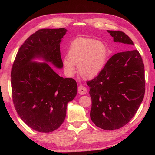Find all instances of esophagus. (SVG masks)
I'll list each match as a JSON object with an SVG mask.
<instances>
[{
  "instance_id": "1",
  "label": "esophagus",
  "mask_w": 155,
  "mask_h": 155,
  "mask_svg": "<svg viewBox=\"0 0 155 155\" xmlns=\"http://www.w3.org/2000/svg\"><path fill=\"white\" fill-rule=\"evenodd\" d=\"M87 92V89L85 87L80 85L78 87V93L80 95H84Z\"/></svg>"
}]
</instances>
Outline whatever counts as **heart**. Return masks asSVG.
<instances>
[{
    "label": "heart",
    "instance_id": "b5f03b06",
    "mask_svg": "<svg viewBox=\"0 0 155 155\" xmlns=\"http://www.w3.org/2000/svg\"><path fill=\"white\" fill-rule=\"evenodd\" d=\"M108 55V48L103 42L79 37L70 45L67 58L63 60L64 72L68 76H73L76 72L75 65H78L83 78H94L104 68Z\"/></svg>",
    "mask_w": 155,
    "mask_h": 155
}]
</instances>
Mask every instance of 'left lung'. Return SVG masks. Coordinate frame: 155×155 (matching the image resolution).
I'll return each mask as SVG.
<instances>
[{
    "instance_id": "obj_1",
    "label": "left lung",
    "mask_w": 155,
    "mask_h": 155,
    "mask_svg": "<svg viewBox=\"0 0 155 155\" xmlns=\"http://www.w3.org/2000/svg\"><path fill=\"white\" fill-rule=\"evenodd\" d=\"M124 49L112 55L98 76L87 81L92 99L91 118L97 127L118 129L129 123L145 94V70L141 55L131 50L133 41L125 33L107 30Z\"/></svg>"
}]
</instances>
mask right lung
Wrapping results in <instances>:
<instances>
[{
	"instance_id": "add662e5",
	"label": "right lung",
	"mask_w": 155,
	"mask_h": 155,
	"mask_svg": "<svg viewBox=\"0 0 155 155\" xmlns=\"http://www.w3.org/2000/svg\"><path fill=\"white\" fill-rule=\"evenodd\" d=\"M67 31L63 28L37 31L21 45L12 66L14 107L21 120L38 132L58 129L66 117L68 103L78 93L74 79L60 77L48 63L32 61L43 58L61 68L60 43Z\"/></svg>"
}]
</instances>
